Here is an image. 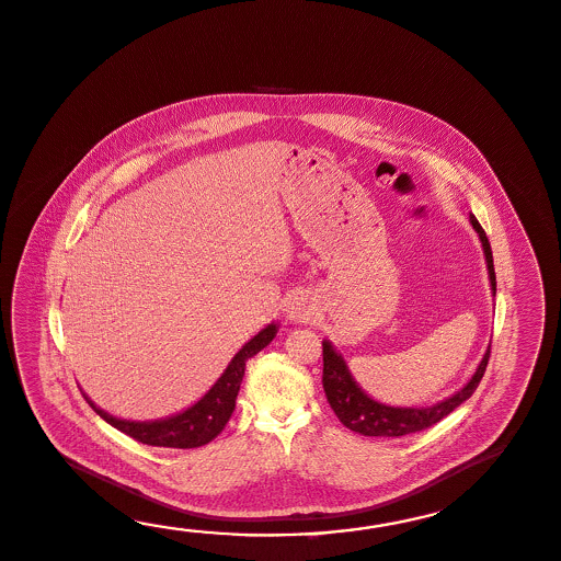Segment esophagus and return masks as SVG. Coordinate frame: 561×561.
Wrapping results in <instances>:
<instances>
[{
	"instance_id": "obj_1",
	"label": "esophagus",
	"mask_w": 561,
	"mask_h": 561,
	"mask_svg": "<svg viewBox=\"0 0 561 561\" xmlns=\"http://www.w3.org/2000/svg\"><path fill=\"white\" fill-rule=\"evenodd\" d=\"M287 316L294 322H306L311 318V308L304 299L294 298L287 304Z\"/></svg>"
}]
</instances>
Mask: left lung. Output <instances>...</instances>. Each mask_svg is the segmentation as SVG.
<instances>
[{"label": "left lung", "instance_id": "8db88e82", "mask_svg": "<svg viewBox=\"0 0 561 561\" xmlns=\"http://www.w3.org/2000/svg\"><path fill=\"white\" fill-rule=\"evenodd\" d=\"M471 224L483 243L491 289L495 294L497 282H495V267H493V253H491L489 239H486L481 224L474 219V215H471ZM322 352H324L322 385H324L325 399L330 402L332 411L336 412L340 423L348 426L350 431L364 436H404L419 433V431H424L438 421H443L465 400L471 399V394L477 390L483 374H485L489 356H491V346L486 348L483 360L479 364L473 378L467 382V387L461 388L450 399L443 400L428 409H399V407L394 409V407L376 402L354 382L346 362L342 360V356L332 348L330 342H325V340L322 342Z\"/></svg>", "mask_w": 561, "mask_h": 561}]
</instances>
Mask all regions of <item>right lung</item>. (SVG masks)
Masks as SVG:
<instances>
[{"label":"right lung","instance_id":"obj_1","mask_svg":"<svg viewBox=\"0 0 561 561\" xmlns=\"http://www.w3.org/2000/svg\"><path fill=\"white\" fill-rule=\"evenodd\" d=\"M275 332H277V325L270 324L263 328L257 336L251 337L250 342L237 352L236 358L229 362L227 370L213 385L211 390L197 404H193L187 411L171 419L154 421V423H130V421L114 419L108 412L100 411L92 400L87 399L88 404L96 414H100V419H104L106 423L113 424L114 428H118L121 433H125L142 445L167 448L203 447L219 435L225 424L229 423L231 414L236 411L237 392L245 374V364L251 356H255L274 340Z\"/></svg>","mask_w":561,"mask_h":561}]
</instances>
